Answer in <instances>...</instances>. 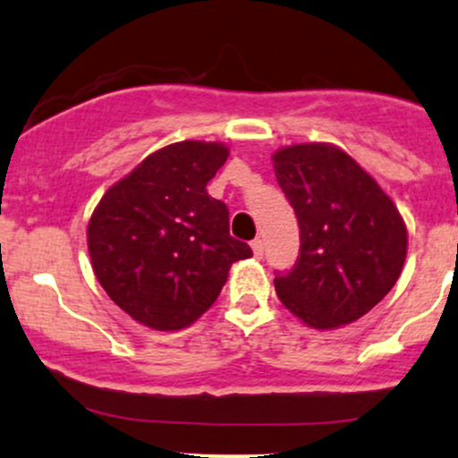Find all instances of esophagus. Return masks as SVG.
<instances>
[{"label": "esophagus", "mask_w": 458, "mask_h": 458, "mask_svg": "<svg viewBox=\"0 0 458 458\" xmlns=\"http://www.w3.org/2000/svg\"><path fill=\"white\" fill-rule=\"evenodd\" d=\"M251 251H254L256 259H262V254H265V243H262V239L251 241Z\"/></svg>", "instance_id": "1"}]
</instances>
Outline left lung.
Wrapping results in <instances>:
<instances>
[{"label": "left lung", "instance_id": "obj_1", "mask_svg": "<svg viewBox=\"0 0 458 458\" xmlns=\"http://www.w3.org/2000/svg\"><path fill=\"white\" fill-rule=\"evenodd\" d=\"M277 182L299 222L297 265L276 293L312 329H338L370 312L401 276L407 225L392 198L349 152L325 141L273 152Z\"/></svg>", "mask_w": 458, "mask_h": 458}]
</instances>
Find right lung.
I'll list each match as a JSON object with an SVG mask.
<instances>
[{
    "mask_svg": "<svg viewBox=\"0 0 458 458\" xmlns=\"http://www.w3.org/2000/svg\"><path fill=\"white\" fill-rule=\"evenodd\" d=\"M222 141L163 146L105 191L88 222L94 276L131 318L185 329L213 306L233 262L251 250L230 236L228 208L207 193L228 159Z\"/></svg>",
    "mask_w": 458,
    "mask_h": 458,
    "instance_id": "1",
    "label": "right lung"
}]
</instances>
